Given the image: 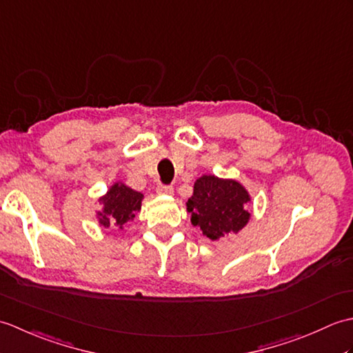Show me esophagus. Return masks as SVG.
Instances as JSON below:
<instances>
[{"instance_id": "1", "label": "esophagus", "mask_w": 353, "mask_h": 353, "mask_svg": "<svg viewBox=\"0 0 353 353\" xmlns=\"http://www.w3.org/2000/svg\"><path fill=\"white\" fill-rule=\"evenodd\" d=\"M156 192L159 194V196H172V186H167V185H159L157 186Z\"/></svg>"}]
</instances>
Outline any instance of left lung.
Wrapping results in <instances>:
<instances>
[{
    "mask_svg": "<svg viewBox=\"0 0 353 353\" xmlns=\"http://www.w3.org/2000/svg\"><path fill=\"white\" fill-rule=\"evenodd\" d=\"M252 197L236 179L203 174L194 182L192 196L186 201L192 226L200 228L211 241L238 234L247 226L252 214L245 205Z\"/></svg>",
    "mask_w": 353,
    "mask_h": 353,
    "instance_id": "obj_1",
    "label": "left lung"
}]
</instances>
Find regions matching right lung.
Masks as SVG:
<instances>
[{
	"mask_svg": "<svg viewBox=\"0 0 353 353\" xmlns=\"http://www.w3.org/2000/svg\"><path fill=\"white\" fill-rule=\"evenodd\" d=\"M144 200V194L132 190L124 182L118 181L109 186L104 196L99 199L100 211H97V220L101 228L115 226L123 230L127 223L133 221L138 215Z\"/></svg>",
	"mask_w": 353,
	"mask_h": 353,
	"instance_id": "obj_1",
	"label": "right lung"
}]
</instances>
